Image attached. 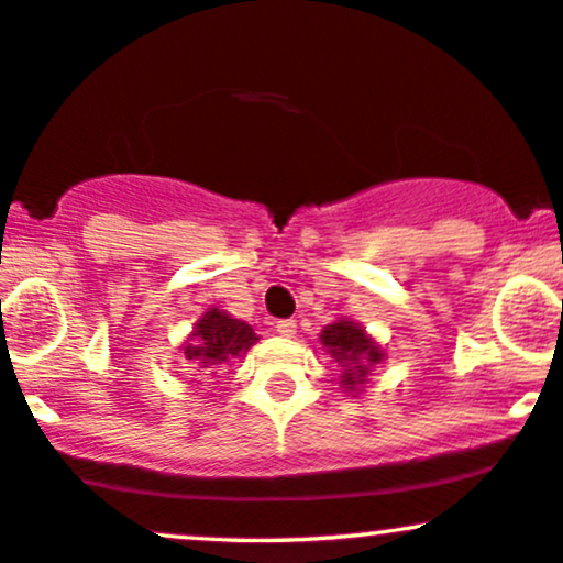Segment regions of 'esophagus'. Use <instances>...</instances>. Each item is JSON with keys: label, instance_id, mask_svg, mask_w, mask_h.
<instances>
[{"label": "esophagus", "instance_id": "34e87169", "mask_svg": "<svg viewBox=\"0 0 563 563\" xmlns=\"http://www.w3.org/2000/svg\"><path fill=\"white\" fill-rule=\"evenodd\" d=\"M276 332L284 338H292L295 332H298V322H295V319H279V322H276Z\"/></svg>", "mask_w": 563, "mask_h": 563}]
</instances>
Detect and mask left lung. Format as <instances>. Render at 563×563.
<instances>
[{
  "label": "left lung",
  "instance_id": "8db88e82",
  "mask_svg": "<svg viewBox=\"0 0 563 563\" xmlns=\"http://www.w3.org/2000/svg\"><path fill=\"white\" fill-rule=\"evenodd\" d=\"M322 343L332 360L343 367L341 386L346 391H360V386L367 378V367L384 360L373 338H367L365 330L349 319H338V322L328 324L322 330Z\"/></svg>",
  "mask_w": 563,
  "mask_h": 563
}]
</instances>
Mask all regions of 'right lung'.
Returning <instances> with one entry per match:
<instances>
[{
    "instance_id": "obj_1",
    "label": "right lung",
    "mask_w": 563,
    "mask_h": 563,
    "mask_svg": "<svg viewBox=\"0 0 563 563\" xmlns=\"http://www.w3.org/2000/svg\"><path fill=\"white\" fill-rule=\"evenodd\" d=\"M255 341L257 335L252 332L250 324L231 319L225 311L211 308V311L198 319L190 343H185V356L187 360H196L207 371H214L217 365L228 362L231 356L244 354Z\"/></svg>"
}]
</instances>
